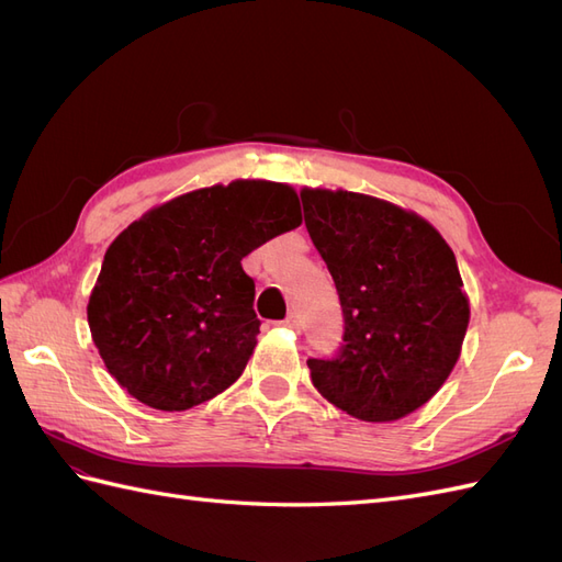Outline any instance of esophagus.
I'll return each instance as SVG.
<instances>
[{
	"label": "esophagus",
	"mask_w": 562,
	"mask_h": 562,
	"mask_svg": "<svg viewBox=\"0 0 562 562\" xmlns=\"http://www.w3.org/2000/svg\"><path fill=\"white\" fill-rule=\"evenodd\" d=\"M283 326L295 330V333H300V318H297V314H288V316L283 318Z\"/></svg>",
	"instance_id": "obj_1"
}]
</instances>
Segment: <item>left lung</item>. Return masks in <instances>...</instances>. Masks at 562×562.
I'll return each instance as SVG.
<instances>
[{"label":"left lung","instance_id":"8db88e82","mask_svg":"<svg viewBox=\"0 0 562 562\" xmlns=\"http://www.w3.org/2000/svg\"><path fill=\"white\" fill-rule=\"evenodd\" d=\"M304 225L328 265L345 345L310 359L323 398L363 422H396L443 386L469 326L454 252L427 220L345 190L300 192Z\"/></svg>","mask_w":562,"mask_h":562}]
</instances>
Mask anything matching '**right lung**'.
<instances>
[{
	"instance_id": "obj_1",
	"label": "right lung",
	"mask_w": 562,
	"mask_h": 562,
	"mask_svg": "<svg viewBox=\"0 0 562 562\" xmlns=\"http://www.w3.org/2000/svg\"><path fill=\"white\" fill-rule=\"evenodd\" d=\"M300 223L293 187L267 180L203 187L131 223L110 244L87 307L110 375L166 413L223 394L260 333L241 260Z\"/></svg>"
}]
</instances>
